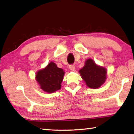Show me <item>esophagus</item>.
I'll use <instances>...</instances> for the list:
<instances>
[{"mask_svg":"<svg viewBox=\"0 0 134 134\" xmlns=\"http://www.w3.org/2000/svg\"><path fill=\"white\" fill-rule=\"evenodd\" d=\"M69 68L72 71H74L75 70V66H74V65H70V66H69Z\"/></svg>","mask_w":134,"mask_h":134,"instance_id":"esophagus-1","label":"esophagus"}]
</instances>
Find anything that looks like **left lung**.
<instances>
[{"instance_id": "left-lung-1", "label": "left lung", "mask_w": 134, "mask_h": 134, "mask_svg": "<svg viewBox=\"0 0 134 134\" xmlns=\"http://www.w3.org/2000/svg\"><path fill=\"white\" fill-rule=\"evenodd\" d=\"M79 73L87 86L93 89L100 87L106 79V70L97 66L91 59L86 61L85 66L80 70Z\"/></svg>"}]
</instances>
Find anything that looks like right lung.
I'll return each mask as SVG.
<instances>
[{
    "label": "right lung",
    "instance_id": "add662e5",
    "mask_svg": "<svg viewBox=\"0 0 134 134\" xmlns=\"http://www.w3.org/2000/svg\"><path fill=\"white\" fill-rule=\"evenodd\" d=\"M64 74L63 70L50 62L44 69L38 71L36 80L43 91L52 93L60 89Z\"/></svg>",
    "mask_w": 134,
    "mask_h": 134
}]
</instances>
